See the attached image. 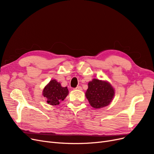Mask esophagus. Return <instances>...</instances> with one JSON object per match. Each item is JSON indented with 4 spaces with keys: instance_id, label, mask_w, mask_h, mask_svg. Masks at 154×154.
Listing matches in <instances>:
<instances>
[{
    "instance_id": "34e87169",
    "label": "esophagus",
    "mask_w": 154,
    "mask_h": 154,
    "mask_svg": "<svg viewBox=\"0 0 154 154\" xmlns=\"http://www.w3.org/2000/svg\"><path fill=\"white\" fill-rule=\"evenodd\" d=\"M76 90H80V91H82V88L81 86H78L76 88H75Z\"/></svg>"
}]
</instances>
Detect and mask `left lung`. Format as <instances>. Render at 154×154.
<instances>
[{"label":"left lung","mask_w":154,"mask_h":154,"mask_svg":"<svg viewBox=\"0 0 154 154\" xmlns=\"http://www.w3.org/2000/svg\"><path fill=\"white\" fill-rule=\"evenodd\" d=\"M85 96L92 107L100 109L110 103L114 96V90L109 83L93 79L88 83Z\"/></svg>","instance_id":"left-lung-1"}]
</instances>
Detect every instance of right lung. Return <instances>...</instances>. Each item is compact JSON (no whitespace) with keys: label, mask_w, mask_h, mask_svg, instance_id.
<instances>
[{"label":"right lung","mask_w":154,"mask_h":154,"mask_svg":"<svg viewBox=\"0 0 154 154\" xmlns=\"http://www.w3.org/2000/svg\"><path fill=\"white\" fill-rule=\"evenodd\" d=\"M69 94L67 87H62L57 80L50 81L43 91V96L47 98V102L52 105H59Z\"/></svg>","instance_id":"right-lung-1"}]
</instances>
